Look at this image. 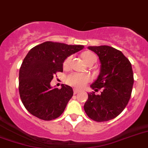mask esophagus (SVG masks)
<instances>
[{
    "mask_svg": "<svg viewBox=\"0 0 148 148\" xmlns=\"http://www.w3.org/2000/svg\"><path fill=\"white\" fill-rule=\"evenodd\" d=\"M80 92V90H77V89H74V94H77V93H78Z\"/></svg>",
    "mask_w": 148,
    "mask_h": 148,
    "instance_id": "1",
    "label": "esophagus"
}]
</instances>
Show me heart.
Instances as JSON below:
<instances>
[{
	"label": "heart",
	"instance_id": "obj_1",
	"mask_svg": "<svg viewBox=\"0 0 148 148\" xmlns=\"http://www.w3.org/2000/svg\"><path fill=\"white\" fill-rule=\"evenodd\" d=\"M83 59L84 60L87 64H94L97 62V56L94 53L91 51H85L82 54ZM72 56H68L65 58L63 62V67L68 68L70 66L71 62ZM90 80V77L87 74L78 73V72H72L66 77L65 81L68 84L73 86L77 88H82Z\"/></svg>",
	"mask_w": 148,
	"mask_h": 148
}]
</instances>
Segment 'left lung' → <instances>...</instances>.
Listing matches in <instances>:
<instances>
[{
    "mask_svg": "<svg viewBox=\"0 0 148 148\" xmlns=\"http://www.w3.org/2000/svg\"><path fill=\"white\" fill-rule=\"evenodd\" d=\"M99 56L101 71L91 87L100 95L88 93L84 111L96 122H106L118 116L130 99L134 76L132 64L119 50L107 45L89 46Z\"/></svg>",
    "mask_w": 148,
    "mask_h": 148,
    "instance_id": "left-lung-1",
    "label": "left lung"
}]
</instances>
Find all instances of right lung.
I'll return each mask as SVG.
<instances>
[{"label": "right lung", "instance_id": "1", "mask_svg": "<svg viewBox=\"0 0 148 148\" xmlns=\"http://www.w3.org/2000/svg\"><path fill=\"white\" fill-rule=\"evenodd\" d=\"M84 49L48 41L33 47L26 55L19 73V93L23 104L32 116L49 121L59 117L73 96V90L62 84L52 89L50 82L63 71L66 58Z\"/></svg>", "mask_w": 148, "mask_h": 148}]
</instances>
